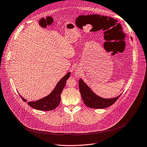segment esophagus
Segmentation results:
<instances>
[{"instance_id":"34e87169","label":"esophagus","mask_w":147,"mask_h":147,"mask_svg":"<svg viewBox=\"0 0 147 147\" xmlns=\"http://www.w3.org/2000/svg\"><path fill=\"white\" fill-rule=\"evenodd\" d=\"M76 75L78 76V75H79V74H76Z\"/></svg>"}]
</instances>
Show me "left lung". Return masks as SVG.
Returning <instances> with one entry per match:
<instances>
[{
	"label": "left lung",
	"mask_w": 147,
	"mask_h": 147,
	"mask_svg": "<svg viewBox=\"0 0 147 147\" xmlns=\"http://www.w3.org/2000/svg\"><path fill=\"white\" fill-rule=\"evenodd\" d=\"M79 87L84 102L87 107L91 108L100 109L107 108L114 104L121 96L120 95L116 98L111 99L99 97L91 91V89L81 79L79 81Z\"/></svg>",
	"instance_id": "obj_1"
}]
</instances>
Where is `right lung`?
Listing matches in <instances>:
<instances>
[{"instance_id":"right-lung-1","label":"right lung","mask_w":147,"mask_h":147,"mask_svg":"<svg viewBox=\"0 0 147 147\" xmlns=\"http://www.w3.org/2000/svg\"><path fill=\"white\" fill-rule=\"evenodd\" d=\"M71 73L68 72L58 82L52 92L46 97L36 101H29L28 104L32 108L40 111H51L57 107L61 101V94L64 88L66 80L70 77ZM24 102L27 100L19 95Z\"/></svg>"}]
</instances>
